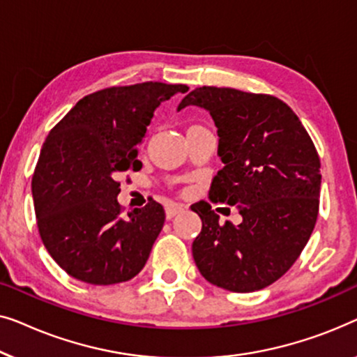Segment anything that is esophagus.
Returning <instances> with one entry per match:
<instances>
[{
  "instance_id": "esophagus-1",
  "label": "esophagus",
  "mask_w": 357,
  "mask_h": 357,
  "mask_svg": "<svg viewBox=\"0 0 357 357\" xmlns=\"http://www.w3.org/2000/svg\"><path fill=\"white\" fill-rule=\"evenodd\" d=\"M181 212H184V205L174 204V202L167 205V218H168V220L174 218V217H176V215L181 213Z\"/></svg>"
}]
</instances>
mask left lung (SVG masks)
<instances>
[{
	"mask_svg": "<svg viewBox=\"0 0 357 357\" xmlns=\"http://www.w3.org/2000/svg\"><path fill=\"white\" fill-rule=\"evenodd\" d=\"M190 105L212 116L225 165L208 197L234 205L243 217L238 227H222L212 205H190L202 220L192 243L195 265L223 289H262L288 272L312 234L322 183L317 150L293 109L272 95L199 87L178 112Z\"/></svg>",
	"mask_w": 357,
	"mask_h": 357,
	"instance_id": "left-lung-1",
	"label": "left lung"
}]
</instances>
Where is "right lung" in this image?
<instances>
[{
    "label": "right lung",
    "mask_w": 357,
    "mask_h": 357,
    "mask_svg": "<svg viewBox=\"0 0 357 357\" xmlns=\"http://www.w3.org/2000/svg\"><path fill=\"white\" fill-rule=\"evenodd\" d=\"M188 85L142 82L109 87L79 100L43 142L32 178L40 238L73 278L114 284L147 262L165 223L155 200L123 217L116 176L142 163V142L153 112Z\"/></svg>",
    "instance_id": "right-lung-1"
}]
</instances>
